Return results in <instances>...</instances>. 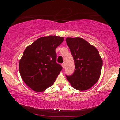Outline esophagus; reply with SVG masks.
I'll list each match as a JSON object with an SVG mask.
<instances>
[{
    "instance_id": "34e87169",
    "label": "esophagus",
    "mask_w": 120,
    "mask_h": 120,
    "mask_svg": "<svg viewBox=\"0 0 120 120\" xmlns=\"http://www.w3.org/2000/svg\"><path fill=\"white\" fill-rule=\"evenodd\" d=\"M62 67H63V69H64V68H65V64H64V63L62 64Z\"/></svg>"
}]
</instances>
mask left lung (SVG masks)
<instances>
[{
    "instance_id": "8db88e82",
    "label": "left lung",
    "mask_w": 120,
    "mask_h": 120,
    "mask_svg": "<svg viewBox=\"0 0 120 120\" xmlns=\"http://www.w3.org/2000/svg\"><path fill=\"white\" fill-rule=\"evenodd\" d=\"M75 63V70L67 76L71 86L78 91H85L91 88L101 76L103 60L99 52L94 46L81 38H67Z\"/></svg>"
}]
</instances>
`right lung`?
I'll return each instance as SVG.
<instances>
[{
	"mask_svg": "<svg viewBox=\"0 0 120 120\" xmlns=\"http://www.w3.org/2000/svg\"><path fill=\"white\" fill-rule=\"evenodd\" d=\"M63 37H44L26 47L19 60V71L24 83L35 92H43L51 86L62 69L56 62V49Z\"/></svg>",
	"mask_w": 120,
	"mask_h": 120,
	"instance_id": "add662e5",
	"label": "right lung"
}]
</instances>
